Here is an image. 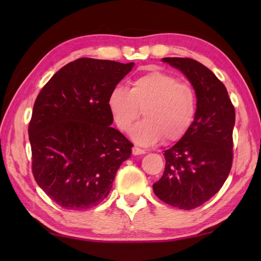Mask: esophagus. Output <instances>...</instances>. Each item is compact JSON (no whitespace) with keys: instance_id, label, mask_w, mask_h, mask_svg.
Instances as JSON below:
<instances>
[{"instance_id":"34e87169","label":"esophagus","mask_w":261,"mask_h":261,"mask_svg":"<svg viewBox=\"0 0 261 261\" xmlns=\"http://www.w3.org/2000/svg\"><path fill=\"white\" fill-rule=\"evenodd\" d=\"M132 153H134V155H141V154H145L146 153V151L143 148H139V147H134L132 148Z\"/></svg>"}]
</instances>
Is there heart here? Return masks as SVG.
<instances>
[{
  "mask_svg": "<svg viewBox=\"0 0 261 261\" xmlns=\"http://www.w3.org/2000/svg\"><path fill=\"white\" fill-rule=\"evenodd\" d=\"M107 107L115 125L122 132L130 130L136 143L152 145L165 137L167 141H177L187 134L197 114V95L193 87L178 82L173 74L151 71L134 79L130 90L114 87L107 98Z\"/></svg>",
  "mask_w": 261,
  "mask_h": 261,
  "instance_id": "obj_1",
  "label": "heart"
}]
</instances>
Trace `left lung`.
Listing matches in <instances>:
<instances>
[{
    "instance_id": "1",
    "label": "left lung",
    "mask_w": 261,
    "mask_h": 261,
    "mask_svg": "<svg viewBox=\"0 0 261 261\" xmlns=\"http://www.w3.org/2000/svg\"><path fill=\"white\" fill-rule=\"evenodd\" d=\"M162 62L191 83L197 114L187 134L165 151V171L153 191L168 205L193 210L210 200L230 173L235 108L226 86L198 61L165 57Z\"/></svg>"
}]
</instances>
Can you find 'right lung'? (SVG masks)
<instances>
[{
    "instance_id": "obj_1",
    "label": "right lung",
    "mask_w": 261,
    "mask_h": 261,
    "mask_svg": "<svg viewBox=\"0 0 261 261\" xmlns=\"http://www.w3.org/2000/svg\"><path fill=\"white\" fill-rule=\"evenodd\" d=\"M134 65L82 57L59 70L35 100L29 125L33 176L63 208L99 205L131 155L134 145L110 126L107 98Z\"/></svg>"
}]
</instances>
